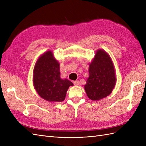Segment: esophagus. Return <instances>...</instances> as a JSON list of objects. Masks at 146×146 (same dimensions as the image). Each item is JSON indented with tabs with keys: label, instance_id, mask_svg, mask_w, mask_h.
I'll list each match as a JSON object with an SVG mask.
<instances>
[{
	"label": "esophagus",
	"instance_id": "obj_1",
	"mask_svg": "<svg viewBox=\"0 0 146 146\" xmlns=\"http://www.w3.org/2000/svg\"><path fill=\"white\" fill-rule=\"evenodd\" d=\"M74 85L78 86V85H79V84H80V82H79L78 80L74 81Z\"/></svg>",
	"mask_w": 146,
	"mask_h": 146
}]
</instances>
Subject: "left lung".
Instances as JSON below:
<instances>
[{"instance_id":"obj_1","label":"left lung","mask_w":146,"mask_h":146,"mask_svg":"<svg viewBox=\"0 0 146 146\" xmlns=\"http://www.w3.org/2000/svg\"><path fill=\"white\" fill-rule=\"evenodd\" d=\"M89 66L85 90L89 99L99 100L111 94L116 85L114 65L107 53L99 49Z\"/></svg>"}]
</instances>
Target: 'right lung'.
I'll return each instance as SVG.
<instances>
[{
  "label": "right lung",
  "mask_w": 146,
  "mask_h": 146,
  "mask_svg": "<svg viewBox=\"0 0 146 146\" xmlns=\"http://www.w3.org/2000/svg\"><path fill=\"white\" fill-rule=\"evenodd\" d=\"M33 85L39 96L48 102H62L73 83L60 78V63L51 51L41 55L35 65Z\"/></svg>",
  "instance_id": "right-lung-1"
}]
</instances>
